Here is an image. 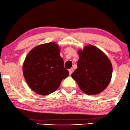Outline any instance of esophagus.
Here are the masks:
<instances>
[{
  "mask_svg": "<svg viewBox=\"0 0 130 130\" xmlns=\"http://www.w3.org/2000/svg\"><path fill=\"white\" fill-rule=\"evenodd\" d=\"M73 71H74V69H73V68H71L69 69V75H70L72 74Z\"/></svg>",
  "mask_w": 130,
  "mask_h": 130,
  "instance_id": "obj_1",
  "label": "esophagus"
}]
</instances>
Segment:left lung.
<instances>
[{"mask_svg":"<svg viewBox=\"0 0 130 130\" xmlns=\"http://www.w3.org/2000/svg\"><path fill=\"white\" fill-rule=\"evenodd\" d=\"M78 52V68L71 76L85 94H100L111 81L112 66L110 60L101 50L91 45L79 49Z\"/></svg>","mask_w":130,"mask_h":130,"instance_id":"obj_1","label":"left lung"}]
</instances>
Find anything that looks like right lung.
<instances>
[{
	"label": "right lung",
	"mask_w": 130,
	"mask_h": 130,
	"mask_svg": "<svg viewBox=\"0 0 130 130\" xmlns=\"http://www.w3.org/2000/svg\"><path fill=\"white\" fill-rule=\"evenodd\" d=\"M23 74L30 88L36 94L47 95L59 88L69 75L55 42L39 45L28 53L23 63Z\"/></svg>",
	"instance_id": "obj_1"
}]
</instances>
